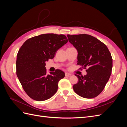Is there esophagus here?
I'll list each match as a JSON object with an SVG mask.
<instances>
[{
  "label": "esophagus",
  "mask_w": 127,
  "mask_h": 127,
  "mask_svg": "<svg viewBox=\"0 0 127 127\" xmlns=\"http://www.w3.org/2000/svg\"><path fill=\"white\" fill-rule=\"evenodd\" d=\"M71 74H70V73H68V72H65V76H71Z\"/></svg>",
  "instance_id": "34e87169"
}]
</instances>
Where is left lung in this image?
Segmentation results:
<instances>
[{
    "instance_id": "left-lung-1",
    "label": "left lung",
    "mask_w": 127,
    "mask_h": 127,
    "mask_svg": "<svg viewBox=\"0 0 127 127\" xmlns=\"http://www.w3.org/2000/svg\"><path fill=\"white\" fill-rule=\"evenodd\" d=\"M69 42L78 51L77 64L86 69L87 74L78 77L73 89L80 96L96 97L104 88L111 74L112 58L105 44L88 34L67 35Z\"/></svg>"
}]
</instances>
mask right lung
Returning <instances> with one entry per match:
<instances>
[{
  "mask_svg": "<svg viewBox=\"0 0 127 127\" xmlns=\"http://www.w3.org/2000/svg\"><path fill=\"white\" fill-rule=\"evenodd\" d=\"M63 34H44L27 40L19 50L16 75L26 93L37 101L51 98L58 90V84L64 72L57 69L47 74L45 62L54 58L57 51L66 44Z\"/></svg>",
  "mask_w": 127,
  "mask_h": 127,
  "instance_id": "obj_1",
  "label": "right lung"
}]
</instances>
